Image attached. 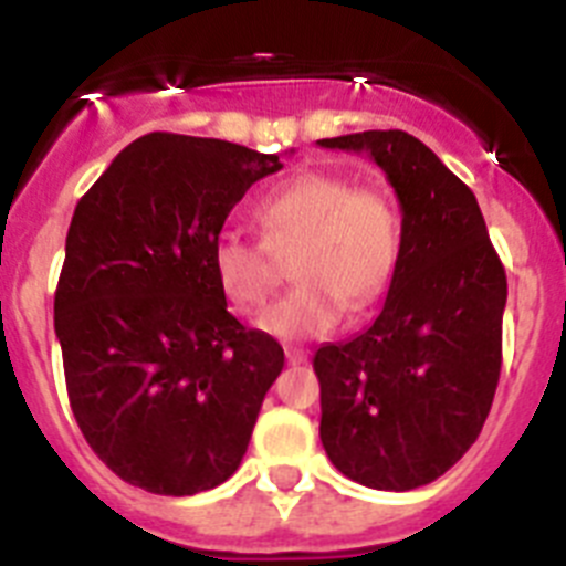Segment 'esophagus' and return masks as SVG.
I'll return each instance as SVG.
<instances>
[{
	"mask_svg": "<svg viewBox=\"0 0 566 566\" xmlns=\"http://www.w3.org/2000/svg\"><path fill=\"white\" fill-rule=\"evenodd\" d=\"M286 363L289 365H303L308 363V354L303 348H286Z\"/></svg>",
	"mask_w": 566,
	"mask_h": 566,
	"instance_id": "34e87169",
	"label": "esophagus"
}]
</instances>
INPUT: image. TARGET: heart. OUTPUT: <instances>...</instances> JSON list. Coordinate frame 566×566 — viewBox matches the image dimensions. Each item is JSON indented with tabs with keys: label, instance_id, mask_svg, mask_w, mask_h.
I'll list each match as a JSON object with an SVG mask.
<instances>
[{
	"label": "heart",
	"instance_id": "obj_1",
	"mask_svg": "<svg viewBox=\"0 0 566 566\" xmlns=\"http://www.w3.org/2000/svg\"><path fill=\"white\" fill-rule=\"evenodd\" d=\"M263 240L223 229L212 243V274L240 312H260L277 289V260L292 258L297 286L269 308L260 328L280 339L334 332L345 308L363 314L385 294L399 258V221L377 189L334 172H303L254 212Z\"/></svg>",
	"mask_w": 566,
	"mask_h": 566
}]
</instances>
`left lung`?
Listing matches in <instances>:
<instances>
[{
    "mask_svg": "<svg viewBox=\"0 0 566 566\" xmlns=\"http://www.w3.org/2000/svg\"><path fill=\"white\" fill-rule=\"evenodd\" d=\"M368 153L402 209L382 312L345 343L319 345V439L343 476L413 490L476 442L502 371L507 277L476 195L402 129L317 142Z\"/></svg>",
    "mask_w": 566,
    "mask_h": 566,
    "instance_id": "obj_1",
    "label": "left lung"
}]
</instances>
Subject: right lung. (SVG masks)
Listing matches in <instances>:
<instances>
[{"label":"right lung","mask_w":566,"mask_h":566,"mask_svg":"<svg viewBox=\"0 0 566 566\" xmlns=\"http://www.w3.org/2000/svg\"><path fill=\"white\" fill-rule=\"evenodd\" d=\"M280 155L149 133L78 201L53 326L73 417L115 476L158 496L227 482L247 453L283 348L240 326L212 243Z\"/></svg>","instance_id":"add662e5"}]
</instances>
